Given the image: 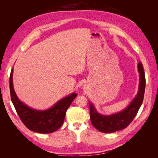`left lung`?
<instances>
[{"label": "left lung", "mask_w": 158, "mask_h": 158, "mask_svg": "<svg viewBox=\"0 0 158 158\" xmlns=\"http://www.w3.org/2000/svg\"><path fill=\"white\" fill-rule=\"evenodd\" d=\"M138 70L140 74L138 93L130 104L123 111L110 115H104L98 112L92 102L89 103L91 122L99 131L112 133L121 131L127 127L136 117L142 104L146 87L145 74L142 63H138Z\"/></svg>", "instance_id": "1"}]
</instances>
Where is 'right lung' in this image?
<instances>
[{"label":"right lung","mask_w":158,"mask_h":158,"mask_svg":"<svg viewBox=\"0 0 158 158\" xmlns=\"http://www.w3.org/2000/svg\"><path fill=\"white\" fill-rule=\"evenodd\" d=\"M13 69L10 76V92L12 102L24 125L33 132L48 134L56 131L63 124L66 110L74 98L76 93H72L60 99L53 106L46 110H37L28 107L18 99L13 85Z\"/></svg>","instance_id":"add662e5"}]
</instances>
